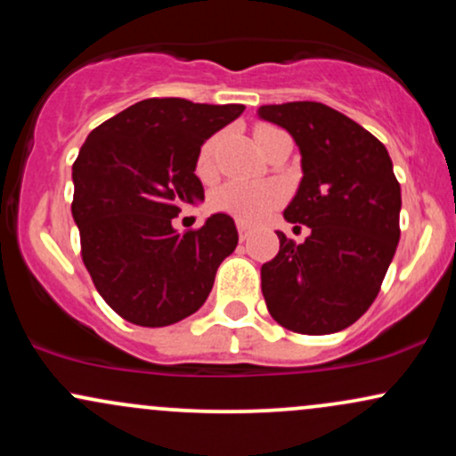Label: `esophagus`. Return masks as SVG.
I'll list each match as a JSON object with an SVG mask.
<instances>
[{
  "label": "esophagus",
  "instance_id": "esophagus-1",
  "mask_svg": "<svg viewBox=\"0 0 456 456\" xmlns=\"http://www.w3.org/2000/svg\"><path fill=\"white\" fill-rule=\"evenodd\" d=\"M238 233H240V240H242V242H244V240L250 235V227L246 223L238 221Z\"/></svg>",
  "mask_w": 456,
  "mask_h": 456
}]
</instances>
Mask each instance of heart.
Instances as JSON below:
<instances>
[{
  "mask_svg": "<svg viewBox=\"0 0 456 456\" xmlns=\"http://www.w3.org/2000/svg\"><path fill=\"white\" fill-rule=\"evenodd\" d=\"M264 130V128H257ZM214 150H216V139H210L203 143L197 159V174L201 177H210L214 174ZM282 191L281 186L268 184H253V182H227L212 195L214 210L232 214L242 223H255L264 218L270 210H274L281 203Z\"/></svg>",
  "mask_w": 456,
  "mask_h": 456,
  "instance_id": "heart-1",
  "label": "heart"
}]
</instances>
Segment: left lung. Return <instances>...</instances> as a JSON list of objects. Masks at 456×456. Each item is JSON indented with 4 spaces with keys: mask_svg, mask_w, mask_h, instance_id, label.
<instances>
[{
    "mask_svg": "<svg viewBox=\"0 0 456 456\" xmlns=\"http://www.w3.org/2000/svg\"><path fill=\"white\" fill-rule=\"evenodd\" d=\"M257 115L300 148L302 180L282 216L311 232L302 244L276 232L279 255L261 265L265 305L287 330L338 332L373 305L401 238L388 150L322 102L264 104Z\"/></svg>",
    "mask_w": 456,
    "mask_h": 456,
    "instance_id": "1",
    "label": "left lung"
}]
</instances>
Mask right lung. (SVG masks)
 I'll return each mask as SVG.
<instances>
[{
	"label": "right lung",
	"instance_id": "1",
	"mask_svg": "<svg viewBox=\"0 0 456 456\" xmlns=\"http://www.w3.org/2000/svg\"><path fill=\"white\" fill-rule=\"evenodd\" d=\"M244 104L148 98L94 128L72 165V218L98 294L130 323L162 328L192 315L238 246L229 214L201 229L171 224L203 199L195 175L201 145Z\"/></svg>",
	"mask_w": 456,
	"mask_h": 456
}]
</instances>
